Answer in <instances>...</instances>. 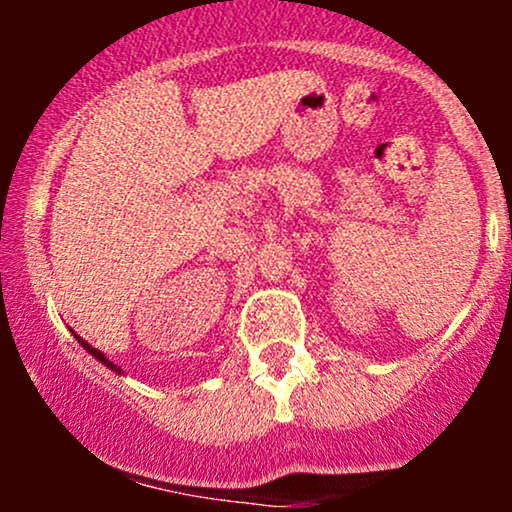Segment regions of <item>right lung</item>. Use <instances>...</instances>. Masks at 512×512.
I'll list each match as a JSON object with an SVG mask.
<instances>
[{"label": "right lung", "mask_w": 512, "mask_h": 512, "mask_svg": "<svg viewBox=\"0 0 512 512\" xmlns=\"http://www.w3.org/2000/svg\"><path fill=\"white\" fill-rule=\"evenodd\" d=\"M72 334H74V337H76V342H79L81 346H84V349H86V351H88V354H91L93 358H96V361H101L105 368L115 370V373H117V375H122V368H120V366H117V363H113V361H110V358H108V356H105V354H103V351L93 349V346H91V344H88V342H86V339H81V337H79V334H76L74 330H72Z\"/></svg>", "instance_id": "add662e5"}]
</instances>
